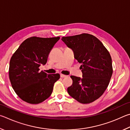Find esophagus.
Wrapping results in <instances>:
<instances>
[{
	"label": "esophagus",
	"mask_w": 130,
	"mask_h": 130,
	"mask_svg": "<svg viewBox=\"0 0 130 130\" xmlns=\"http://www.w3.org/2000/svg\"><path fill=\"white\" fill-rule=\"evenodd\" d=\"M67 76L65 75H63V74H60V77L61 78H65V77H66Z\"/></svg>",
	"instance_id": "obj_1"
}]
</instances>
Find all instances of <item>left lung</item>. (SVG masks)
Returning <instances> with one entry per match:
<instances>
[{
    "label": "left lung",
    "instance_id": "obj_1",
    "mask_svg": "<svg viewBox=\"0 0 130 130\" xmlns=\"http://www.w3.org/2000/svg\"><path fill=\"white\" fill-rule=\"evenodd\" d=\"M74 52V58L82 63L83 78L71 76L72 85L67 88L69 95L79 103H92L107 88L112 75V59L101 41L94 35L82 34L61 38Z\"/></svg>",
    "mask_w": 130,
    "mask_h": 130
}]
</instances>
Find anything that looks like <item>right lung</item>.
Segmentation results:
<instances>
[{
	"instance_id": "1",
	"label": "right lung",
	"mask_w": 130,
	"mask_h": 130,
	"mask_svg": "<svg viewBox=\"0 0 130 130\" xmlns=\"http://www.w3.org/2000/svg\"><path fill=\"white\" fill-rule=\"evenodd\" d=\"M59 39L60 36L27 38L12 55L9 78L16 94L23 101L40 103L51 95L60 75L39 71V67L46 64L50 51Z\"/></svg>"
}]
</instances>
